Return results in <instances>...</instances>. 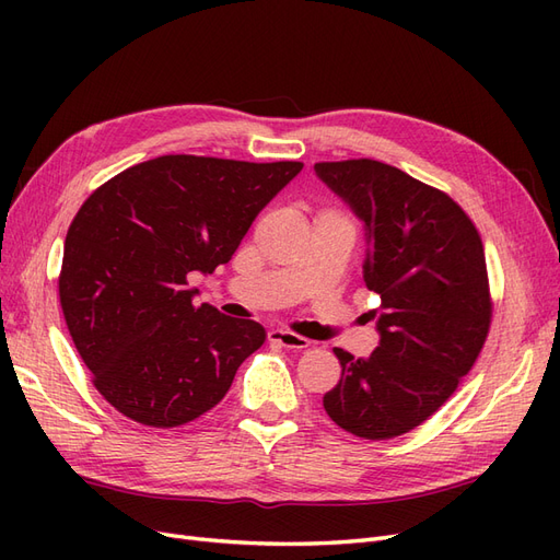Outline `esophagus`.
I'll use <instances>...</instances> for the list:
<instances>
[{"mask_svg": "<svg viewBox=\"0 0 560 560\" xmlns=\"http://www.w3.org/2000/svg\"><path fill=\"white\" fill-rule=\"evenodd\" d=\"M268 341L270 343H278L287 350H306L311 346L308 338H303L294 331H287V329H270L268 331Z\"/></svg>", "mask_w": 560, "mask_h": 560, "instance_id": "obj_1", "label": "esophagus"}]
</instances>
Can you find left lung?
<instances>
[{
	"instance_id": "obj_1",
	"label": "left lung",
	"mask_w": 560,
	"mask_h": 560,
	"mask_svg": "<svg viewBox=\"0 0 560 560\" xmlns=\"http://www.w3.org/2000/svg\"><path fill=\"white\" fill-rule=\"evenodd\" d=\"M366 229L364 282L381 296L378 348L354 360L334 348L341 381L325 411L381 442L425 422L477 362L493 317L481 235L457 202L381 161L315 163Z\"/></svg>"
}]
</instances>
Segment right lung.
<instances>
[{"label":"right lung","mask_w":560,"mask_h":560,"mask_svg":"<svg viewBox=\"0 0 560 560\" xmlns=\"http://www.w3.org/2000/svg\"><path fill=\"white\" fill-rule=\"evenodd\" d=\"M301 167L159 156L97 186L79 208L65 238L60 306L93 385L118 413L165 430L224 399L266 331L196 306L189 276L229 264Z\"/></svg>","instance_id":"add662e5"}]
</instances>
